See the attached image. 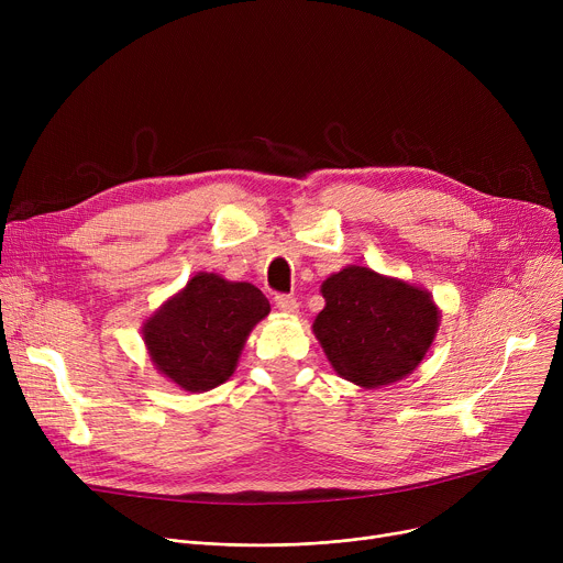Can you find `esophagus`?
Instances as JSON below:
<instances>
[{"label": "esophagus", "mask_w": 563, "mask_h": 563, "mask_svg": "<svg viewBox=\"0 0 563 563\" xmlns=\"http://www.w3.org/2000/svg\"><path fill=\"white\" fill-rule=\"evenodd\" d=\"M276 308L280 312H287V314H297L299 312V301L289 297V294H278L276 297Z\"/></svg>", "instance_id": "1"}]
</instances>
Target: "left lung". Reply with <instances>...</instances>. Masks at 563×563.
Wrapping results in <instances>:
<instances>
[{"mask_svg": "<svg viewBox=\"0 0 563 563\" xmlns=\"http://www.w3.org/2000/svg\"><path fill=\"white\" fill-rule=\"evenodd\" d=\"M312 331L335 372L363 388L388 386L420 365L438 331L429 291L346 266L323 280Z\"/></svg>", "mask_w": 563, "mask_h": 563, "instance_id": "obj_1", "label": "left lung"}]
</instances>
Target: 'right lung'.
I'll return each instance as SVG.
<instances>
[{"label":"right lung","instance_id":"obj_1","mask_svg":"<svg viewBox=\"0 0 563 563\" xmlns=\"http://www.w3.org/2000/svg\"><path fill=\"white\" fill-rule=\"evenodd\" d=\"M269 301L251 283L198 274L143 327V340L162 374L189 393L212 390L234 372Z\"/></svg>","mask_w":563,"mask_h":563}]
</instances>
